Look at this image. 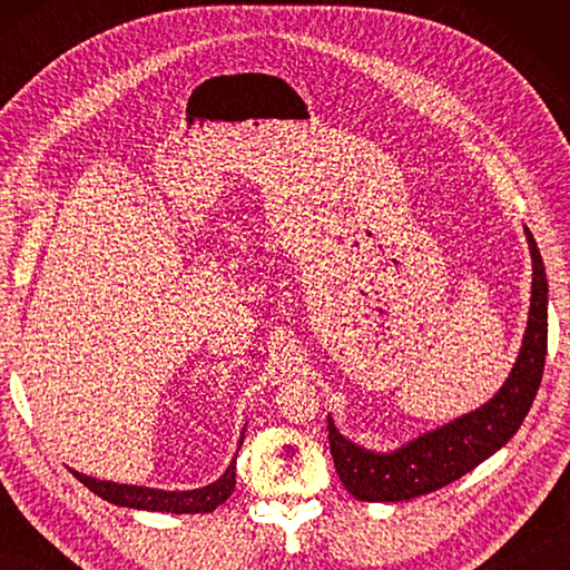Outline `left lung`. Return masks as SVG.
Masks as SVG:
<instances>
[{
	"label": "left lung",
	"instance_id": "1",
	"mask_svg": "<svg viewBox=\"0 0 570 570\" xmlns=\"http://www.w3.org/2000/svg\"><path fill=\"white\" fill-rule=\"evenodd\" d=\"M531 252V304L522 347L510 377L490 402L443 426L411 439L394 451H372L345 439L328 416L335 472L362 502H406L451 485L500 451L522 426L543 374L549 341V284L534 235L524 227Z\"/></svg>",
	"mask_w": 570,
	"mask_h": 570
}]
</instances>
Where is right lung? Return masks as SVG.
Returning a JSON list of instances; mask_svg holds the SVG:
<instances>
[{"instance_id":"obj_1","label":"right lung","mask_w":570,"mask_h":570,"mask_svg":"<svg viewBox=\"0 0 570 570\" xmlns=\"http://www.w3.org/2000/svg\"><path fill=\"white\" fill-rule=\"evenodd\" d=\"M247 429V426H245ZM245 429L239 435V445L245 441ZM235 460L227 465L220 478L210 485L196 488V490H156V488H144V485H122V482H110V480H98L90 475H82L78 470H70L85 488L98 494V498L129 507V510H147V512H171V514H205L213 512L220 507L229 494L235 490L237 472H235Z\"/></svg>"}]
</instances>
